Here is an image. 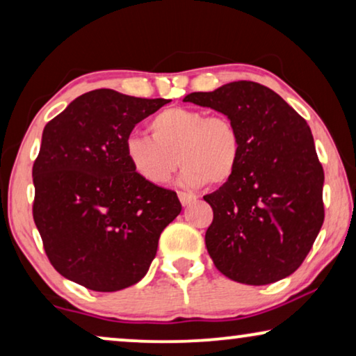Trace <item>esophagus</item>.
I'll use <instances>...</instances> for the list:
<instances>
[{
	"instance_id": "1",
	"label": "esophagus",
	"mask_w": 356,
	"mask_h": 356,
	"mask_svg": "<svg viewBox=\"0 0 356 356\" xmlns=\"http://www.w3.org/2000/svg\"><path fill=\"white\" fill-rule=\"evenodd\" d=\"M178 199H179V202L183 204V206H189V204L196 201L197 197L194 196V194H191V193H183V191H179V193H178Z\"/></svg>"
}]
</instances>
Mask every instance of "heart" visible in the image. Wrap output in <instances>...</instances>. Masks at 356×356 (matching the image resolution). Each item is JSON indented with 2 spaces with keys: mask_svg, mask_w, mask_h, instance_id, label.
<instances>
[{
  "mask_svg": "<svg viewBox=\"0 0 356 356\" xmlns=\"http://www.w3.org/2000/svg\"><path fill=\"white\" fill-rule=\"evenodd\" d=\"M149 136L131 134L124 143L128 162L144 181L162 186L179 163L184 186L222 184L236 172L241 138L230 118L201 110L170 106L150 118Z\"/></svg>",
  "mask_w": 356,
  "mask_h": 356,
  "instance_id": "heart-1",
  "label": "heart"
}]
</instances>
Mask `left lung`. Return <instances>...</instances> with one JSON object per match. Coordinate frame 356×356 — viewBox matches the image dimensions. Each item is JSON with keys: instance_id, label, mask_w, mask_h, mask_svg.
Returning a JSON list of instances; mask_svg holds the SVG:
<instances>
[{"instance_id": "8db88e82", "label": "left lung", "mask_w": 356, "mask_h": 356, "mask_svg": "<svg viewBox=\"0 0 356 356\" xmlns=\"http://www.w3.org/2000/svg\"><path fill=\"white\" fill-rule=\"evenodd\" d=\"M230 118L241 138L233 177L204 196L206 246L228 279L267 285L298 269L324 222V172L306 121L269 87L236 81L184 97Z\"/></svg>"}]
</instances>
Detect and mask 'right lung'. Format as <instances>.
I'll use <instances>...</instances> for the list:
<instances>
[{"label": "right lung", "instance_id": "add662e5", "mask_svg": "<svg viewBox=\"0 0 356 356\" xmlns=\"http://www.w3.org/2000/svg\"><path fill=\"white\" fill-rule=\"evenodd\" d=\"M170 100L111 89L77 97L48 121L33 163V220L51 266L94 291L138 284L181 204L144 181L124 152L134 126Z\"/></svg>", "mask_w": 356, "mask_h": 356}]
</instances>
